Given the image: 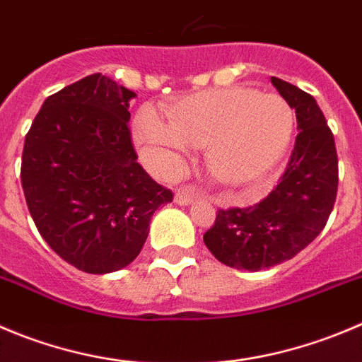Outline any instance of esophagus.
<instances>
[{
  "mask_svg": "<svg viewBox=\"0 0 362 362\" xmlns=\"http://www.w3.org/2000/svg\"><path fill=\"white\" fill-rule=\"evenodd\" d=\"M197 195H199V192L195 187H183L175 192V202H177V204L187 206V204H190V202H194V199L197 197Z\"/></svg>",
  "mask_w": 362,
  "mask_h": 362,
  "instance_id": "obj_1",
  "label": "esophagus"
}]
</instances>
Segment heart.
Wrapping results in <instances>:
<instances>
[{
  "instance_id": "b5f03b06",
  "label": "heart",
  "mask_w": 362,
  "mask_h": 362,
  "mask_svg": "<svg viewBox=\"0 0 362 362\" xmlns=\"http://www.w3.org/2000/svg\"><path fill=\"white\" fill-rule=\"evenodd\" d=\"M295 115L286 99L245 87L211 88L181 99L170 120L142 106L133 136L163 172H175L192 147H208L218 181L247 187L263 179L290 146Z\"/></svg>"
}]
</instances>
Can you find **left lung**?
<instances>
[{
    "instance_id": "left-lung-1",
    "label": "left lung",
    "mask_w": 362,
    "mask_h": 362,
    "mask_svg": "<svg viewBox=\"0 0 362 362\" xmlns=\"http://www.w3.org/2000/svg\"><path fill=\"white\" fill-rule=\"evenodd\" d=\"M297 113L298 135L277 187L249 208L218 209L204 243L220 263L257 272L288 261L320 235L338 194L334 135L315 98L272 78Z\"/></svg>"
}]
</instances>
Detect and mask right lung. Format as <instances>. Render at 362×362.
<instances>
[{
    "instance_id": "add662e5",
    "label": "right lung",
    "mask_w": 362,
    "mask_h": 362,
    "mask_svg": "<svg viewBox=\"0 0 362 362\" xmlns=\"http://www.w3.org/2000/svg\"><path fill=\"white\" fill-rule=\"evenodd\" d=\"M132 98L90 74L49 95L24 140L21 183L30 215L47 245L87 274L132 263L153 213L174 199L136 161Z\"/></svg>"
}]
</instances>
